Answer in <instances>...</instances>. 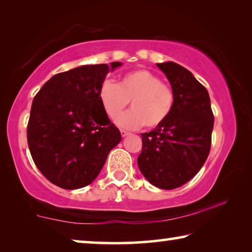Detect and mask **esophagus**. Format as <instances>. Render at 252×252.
Returning <instances> with one entry per match:
<instances>
[{"label":"esophagus","mask_w":252,"mask_h":252,"mask_svg":"<svg viewBox=\"0 0 252 252\" xmlns=\"http://www.w3.org/2000/svg\"><path fill=\"white\" fill-rule=\"evenodd\" d=\"M129 134H130V132H126V131H125V130H121L122 138H126V136H127Z\"/></svg>","instance_id":"34e87169"}]
</instances>
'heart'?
<instances>
[{
    "label": "heart",
    "instance_id": "b5f03b06",
    "mask_svg": "<svg viewBox=\"0 0 252 252\" xmlns=\"http://www.w3.org/2000/svg\"><path fill=\"white\" fill-rule=\"evenodd\" d=\"M99 97L111 119L118 117L130 101L131 110L117 119V125L127 130L143 125L148 127L162 125L171 114L174 104L171 87L146 69L126 73L118 84L105 81L100 88Z\"/></svg>",
    "mask_w": 252,
    "mask_h": 252
}]
</instances>
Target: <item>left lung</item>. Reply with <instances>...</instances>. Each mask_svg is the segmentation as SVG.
I'll return each mask as SVG.
<instances>
[{"mask_svg": "<svg viewBox=\"0 0 252 252\" xmlns=\"http://www.w3.org/2000/svg\"><path fill=\"white\" fill-rule=\"evenodd\" d=\"M157 65L169 80L174 104L167 120L141 134L138 165L152 186L172 190L202 168L210 151L215 118L207 89L189 70L171 61Z\"/></svg>", "mask_w": 252, "mask_h": 252, "instance_id": "1", "label": "left lung"}]
</instances>
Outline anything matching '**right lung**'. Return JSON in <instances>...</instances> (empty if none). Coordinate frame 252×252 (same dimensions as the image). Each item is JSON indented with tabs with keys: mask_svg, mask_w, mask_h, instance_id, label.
Segmentation results:
<instances>
[{
	"mask_svg": "<svg viewBox=\"0 0 252 252\" xmlns=\"http://www.w3.org/2000/svg\"><path fill=\"white\" fill-rule=\"evenodd\" d=\"M121 62L81 65L53 75L32 102L28 143L41 173L62 189L90 185L121 133L102 106L99 91Z\"/></svg>",
	"mask_w": 252,
	"mask_h": 252,
	"instance_id": "add662e5",
	"label": "right lung"
}]
</instances>
